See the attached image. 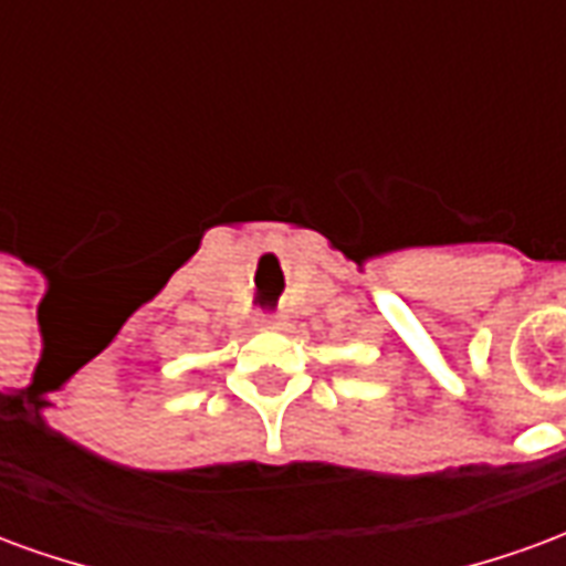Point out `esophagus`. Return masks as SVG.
<instances>
[{
  "mask_svg": "<svg viewBox=\"0 0 566 566\" xmlns=\"http://www.w3.org/2000/svg\"><path fill=\"white\" fill-rule=\"evenodd\" d=\"M279 324V315H258V327H272Z\"/></svg>",
  "mask_w": 566,
  "mask_h": 566,
  "instance_id": "34e87169",
  "label": "esophagus"
}]
</instances>
